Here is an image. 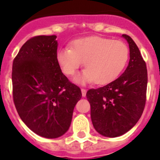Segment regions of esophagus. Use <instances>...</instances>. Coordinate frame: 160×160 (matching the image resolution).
<instances>
[{
    "label": "esophagus",
    "mask_w": 160,
    "mask_h": 160,
    "mask_svg": "<svg viewBox=\"0 0 160 160\" xmlns=\"http://www.w3.org/2000/svg\"><path fill=\"white\" fill-rule=\"evenodd\" d=\"M81 93H82V97H86V95H87V90L86 89H81Z\"/></svg>",
    "instance_id": "obj_1"
}]
</instances>
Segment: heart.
I'll list each match as a JSON object with an SVG mask.
<instances>
[{
	"mask_svg": "<svg viewBox=\"0 0 160 160\" xmlns=\"http://www.w3.org/2000/svg\"><path fill=\"white\" fill-rule=\"evenodd\" d=\"M128 56V46L120 40L89 36L73 40L70 49H59L56 61L68 76L74 74L84 61L86 68L73 78L74 82L85 85L94 81L98 85H104L120 75Z\"/></svg>",
	"mask_w": 160,
	"mask_h": 160,
	"instance_id": "heart-1",
	"label": "heart"
}]
</instances>
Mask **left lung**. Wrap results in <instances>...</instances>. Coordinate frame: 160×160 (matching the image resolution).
I'll use <instances>...</instances> for the list:
<instances>
[{
	"instance_id": "left-lung-1",
	"label": "left lung",
	"mask_w": 160,
	"mask_h": 160,
	"mask_svg": "<svg viewBox=\"0 0 160 160\" xmlns=\"http://www.w3.org/2000/svg\"><path fill=\"white\" fill-rule=\"evenodd\" d=\"M129 47V62L123 73L103 87L87 91L94 128L105 137H118L129 131L141 118L148 87V70L140 49L123 34Z\"/></svg>"
}]
</instances>
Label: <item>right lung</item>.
Returning a JSON list of instances; mask_svg holds the SVG:
<instances>
[{"label":"right lung","instance_id":"obj_1","mask_svg":"<svg viewBox=\"0 0 160 160\" xmlns=\"http://www.w3.org/2000/svg\"><path fill=\"white\" fill-rule=\"evenodd\" d=\"M56 35L26 41L12 62V97L21 120L40 136L55 139L68 130L82 94L56 61Z\"/></svg>","mask_w":160,"mask_h":160}]
</instances>
